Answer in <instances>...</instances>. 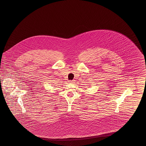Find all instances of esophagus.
<instances>
[{"label":"esophagus","mask_w":146,"mask_h":146,"mask_svg":"<svg viewBox=\"0 0 146 146\" xmlns=\"http://www.w3.org/2000/svg\"><path fill=\"white\" fill-rule=\"evenodd\" d=\"M69 83L71 84H74V80H70Z\"/></svg>","instance_id":"esophagus-1"}]
</instances>
